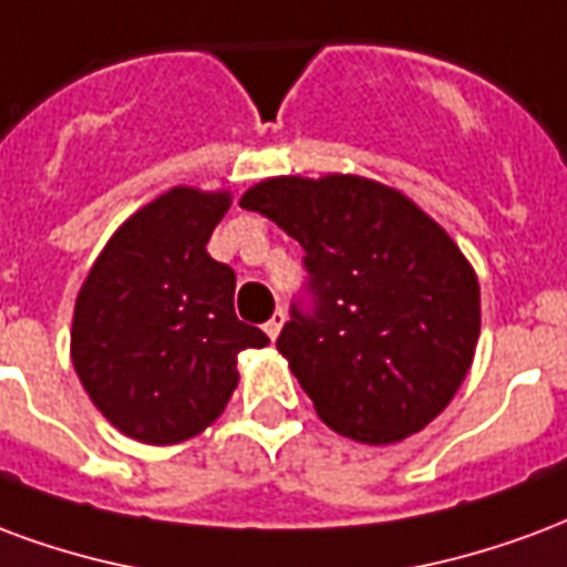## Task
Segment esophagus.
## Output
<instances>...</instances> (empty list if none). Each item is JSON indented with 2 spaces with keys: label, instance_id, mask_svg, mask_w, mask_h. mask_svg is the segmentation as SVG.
<instances>
[{
  "label": "esophagus",
  "instance_id": "obj_1",
  "mask_svg": "<svg viewBox=\"0 0 567 567\" xmlns=\"http://www.w3.org/2000/svg\"><path fill=\"white\" fill-rule=\"evenodd\" d=\"M284 323H287V313L275 311V317H271V320H268V323H266V334H268V338H271V341L278 338L280 329H284Z\"/></svg>",
  "mask_w": 567,
  "mask_h": 567
}]
</instances>
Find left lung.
I'll use <instances>...</instances> for the list:
<instances>
[{
    "label": "left lung",
    "instance_id": "obj_1",
    "mask_svg": "<svg viewBox=\"0 0 567 567\" xmlns=\"http://www.w3.org/2000/svg\"><path fill=\"white\" fill-rule=\"evenodd\" d=\"M305 247L317 311L280 357L338 435L395 444L462 386L481 338V284L414 198L359 175L266 177L241 196Z\"/></svg>",
    "mask_w": 567,
    "mask_h": 567
}]
</instances>
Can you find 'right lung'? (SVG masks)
Wrapping results in <instances>:
<instances>
[{
    "instance_id": "add662e5",
    "label": "right lung",
    "mask_w": 567,
    "mask_h": 567,
    "mask_svg": "<svg viewBox=\"0 0 567 567\" xmlns=\"http://www.w3.org/2000/svg\"><path fill=\"white\" fill-rule=\"evenodd\" d=\"M229 189L172 187L111 235L74 299L72 365L117 432L181 444L205 432L238 386V353L266 347L235 317V271L208 241Z\"/></svg>"
}]
</instances>
